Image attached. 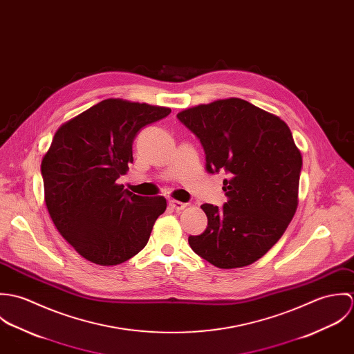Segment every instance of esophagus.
<instances>
[{
  "mask_svg": "<svg viewBox=\"0 0 354 354\" xmlns=\"http://www.w3.org/2000/svg\"><path fill=\"white\" fill-rule=\"evenodd\" d=\"M170 204V207L173 208V209H176V211H183L184 208H187V203L178 202V201H170L169 202Z\"/></svg>",
  "mask_w": 354,
  "mask_h": 354,
  "instance_id": "1",
  "label": "esophagus"
}]
</instances>
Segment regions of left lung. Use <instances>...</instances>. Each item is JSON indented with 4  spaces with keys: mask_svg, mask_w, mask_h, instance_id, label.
<instances>
[{
    "mask_svg": "<svg viewBox=\"0 0 354 354\" xmlns=\"http://www.w3.org/2000/svg\"><path fill=\"white\" fill-rule=\"evenodd\" d=\"M199 140L205 170L225 171L222 207L204 203L207 229L194 252L219 268L252 264L282 237L299 198L303 158L289 127L252 103L230 98L177 114Z\"/></svg>",
    "mask_w": 354,
    "mask_h": 354,
    "instance_id": "obj_1",
    "label": "left lung"
}]
</instances>
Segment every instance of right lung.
Listing matches in <instances>:
<instances>
[{"label":"right lung","mask_w":354,"mask_h":354,"mask_svg":"<svg viewBox=\"0 0 354 354\" xmlns=\"http://www.w3.org/2000/svg\"><path fill=\"white\" fill-rule=\"evenodd\" d=\"M169 107L104 100L65 122L42 159L45 201L61 236L84 259L115 266L149 243L166 199L135 195L115 181L133 162L132 145Z\"/></svg>","instance_id":"right-lung-1"}]
</instances>
